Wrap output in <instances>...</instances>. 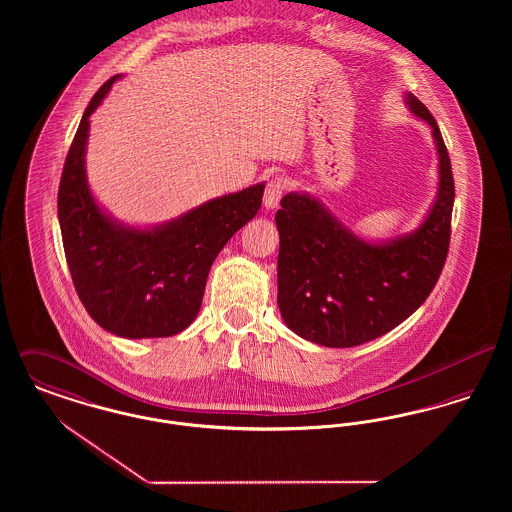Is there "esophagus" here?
<instances>
[{"instance_id": "1", "label": "esophagus", "mask_w": 512, "mask_h": 512, "mask_svg": "<svg viewBox=\"0 0 512 512\" xmlns=\"http://www.w3.org/2000/svg\"><path fill=\"white\" fill-rule=\"evenodd\" d=\"M288 186H290L288 178H284V176H272V178L268 180L267 188H265V197H263L265 207H267V209H276L278 203H280V199H282V195L288 190Z\"/></svg>"}]
</instances>
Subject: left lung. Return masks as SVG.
<instances>
[{"label":"left lung","mask_w":512,"mask_h":512,"mask_svg":"<svg viewBox=\"0 0 512 512\" xmlns=\"http://www.w3.org/2000/svg\"><path fill=\"white\" fill-rule=\"evenodd\" d=\"M409 111L432 128L438 194L413 232L366 242L315 195L290 192L276 213L278 307L286 326L326 347H355L399 326L426 301L445 265L455 182L438 122L413 94Z\"/></svg>","instance_id":"left-lung-1"}]
</instances>
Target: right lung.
<instances>
[{
  "label": "right lung",
  "mask_w": 512,
  "mask_h": 512,
  "mask_svg": "<svg viewBox=\"0 0 512 512\" xmlns=\"http://www.w3.org/2000/svg\"><path fill=\"white\" fill-rule=\"evenodd\" d=\"M119 78H109L88 103L63 167L57 195L63 247L74 290L103 330L128 340L169 338L194 322L213 261L257 215L265 184L220 195L151 228L113 219L88 186L86 144L90 115Z\"/></svg>",
  "instance_id": "1"
}]
</instances>
